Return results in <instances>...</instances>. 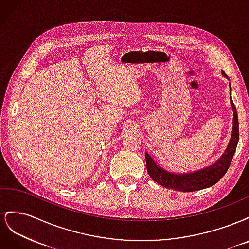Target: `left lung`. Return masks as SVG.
Segmentation results:
<instances>
[{"label": "left lung", "mask_w": 249, "mask_h": 249, "mask_svg": "<svg viewBox=\"0 0 249 249\" xmlns=\"http://www.w3.org/2000/svg\"><path fill=\"white\" fill-rule=\"evenodd\" d=\"M223 76L225 73L222 71ZM231 104L233 111V119H232V132L228 148L225 149L224 154L221 158L213 165L209 167L203 168L201 170L185 173V175H173L171 172L164 170L154 162L148 154H145L146 160V168L149 177L155 182L160 184L161 186L183 192H193L205 189L211 186L215 185L219 180L230 168L232 157L235 155L236 148L239 141V123H238V114L235 105L231 96Z\"/></svg>", "instance_id": "1"}]
</instances>
